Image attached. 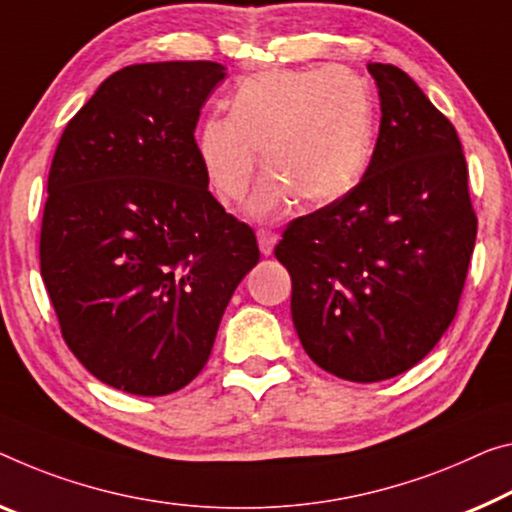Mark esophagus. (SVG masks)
<instances>
[{
  "label": "esophagus",
  "mask_w": 512,
  "mask_h": 512,
  "mask_svg": "<svg viewBox=\"0 0 512 512\" xmlns=\"http://www.w3.org/2000/svg\"><path fill=\"white\" fill-rule=\"evenodd\" d=\"M256 238H258V247H261V254L263 256H270L274 245H277V242H279V235L274 233V231H270V229H258Z\"/></svg>",
  "instance_id": "1"
}]
</instances>
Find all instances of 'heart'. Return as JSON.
<instances>
[{"label":"heart","mask_w":512,"mask_h":512,"mask_svg":"<svg viewBox=\"0 0 512 512\" xmlns=\"http://www.w3.org/2000/svg\"><path fill=\"white\" fill-rule=\"evenodd\" d=\"M375 109L368 84L348 68L274 70L249 77L196 135L201 167L224 201H240L258 169L270 178L249 201L256 219L279 217L295 194L332 203L355 187L373 153Z\"/></svg>","instance_id":"obj_1"}]
</instances>
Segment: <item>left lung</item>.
I'll return each mask as SVG.
<instances>
[{
    "label": "left lung",
    "mask_w": 512,
    "mask_h": 512,
    "mask_svg": "<svg viewBox=\"0 0 512 512\" xmlns=\"http://www.w3.org/2000/svg\"><path fill=\"white\" fill-rule=\"evenodd\" d=\"M380 135L359 185L283 231L290 313L322 371L380 382L410 371L451 325L476 242L458 132L410 75L368 64Z\"/></svg>",
    "instance_id": "1"
}]
</instances>
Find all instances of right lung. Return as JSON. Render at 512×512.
Segmentation results:
<instances>
[{
    "label": "right lung",
    "mask_w": 512,
    "mask_h": 512,
    "mask_svg": "<svg viewBox=\"0 0 512 512\" xmlns=\"http://www.w3.org/2000/svg\"><path fill=\"white\" fill-rule=\"evenodd\" d=\"M215 61H160L107 77L68 121L41 226V277L86 371L167 396L210 357L256 235L208 190L196 151Z\"/></svg>",
    "instance_id": "right-lung-1"
}]
</instances>
